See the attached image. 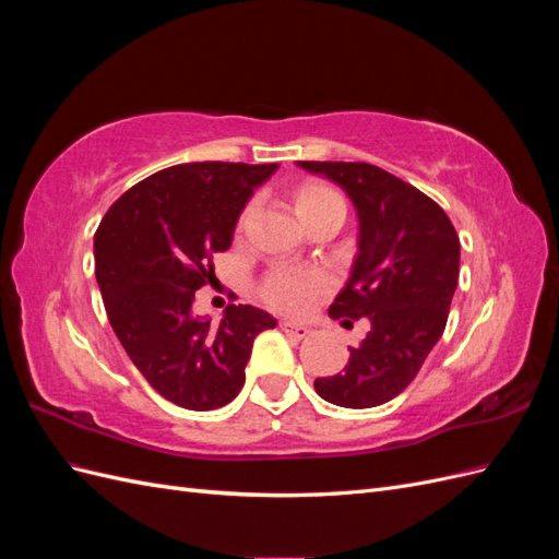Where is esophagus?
Instances as JSON below:
<instances>
[{
    "label": "esophagus",
    "mask_w": 559,
    "mask_h": 559,
    "mask_svg": "<svg viewBox=\"0 0 559 559\" xmlns=\"http://www.w3.org/2000/svg\"><path fill=\"white\" fill-rule=\"evenodd\" d=\"M280 329H282L286 335L296 337V341H302V337L310 335V329H308V326H298V324H292V321H282Z\"/></svg>",
    "instance_id": "esophagus-1"
}]
</instances>
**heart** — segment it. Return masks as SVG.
I'll list each match as a JSON object with an SVG mask.
<instances>
[{
	"label": "heart",
	"mask_w": 559,
	"mask_h": 559,
	"mask_svg": "<svg viewBox=\"0 0 559 559\" xmlns=\"http://www.w3.org/2000/svg\"><path fill=\"white\" fill-rule=\"evenodd\" d=\"M333 202H343L331 186L321 181H302L294 191V210L302 224L326 210ZM245 224V216L240 218V226ZM329 292V277L324 273H294V270H273L263 284L261 296L282 312L298 314L306 310L314 298Z\"/></svg>",
	"instance_id": "heart-1"
}]
</instances>
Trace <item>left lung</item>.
Returning a JSON list of instances; mask_svg holds the SVG:
<instances>
[{
    "label": "left lung",
    "mask_w": 559,
    "mask_h": 559,
    "mask_svg": "<svg viewBox=\"0 0 559 559\" xmlns=\"http://www.w3.org/2000/svg\"><path fill=\"white\" fill-rule=\"evenodd\" d=\"M341 183L359 214V253L333 319L366 317L343 373L317 378V394L343 408H373L399 396L443 335L460 280V235L443 207L370 163L300 160Z\"/></svg>",
    "instance_id": "obj_1"
}]
</instances>
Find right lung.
Segmentation results:
<instances>
[{"label": "right lung", "instance_id": "1", "mask_svg": "<svg viewBox=\"0 0 559 559\" xmlns=\"http://www.w3.org/2000/svg\"><path fill=\"white\" fill-rule=\"evenodd\" d=\"M277 163H183L134 183L95 233V277L109 324L156 392L189 411L230 403L245 384L253 337L277 321L251 306L224 319L193 314L214 282L245 202Z\"/></svg>", "mask_w": 559, "mask_h": 559}]
</instances>
